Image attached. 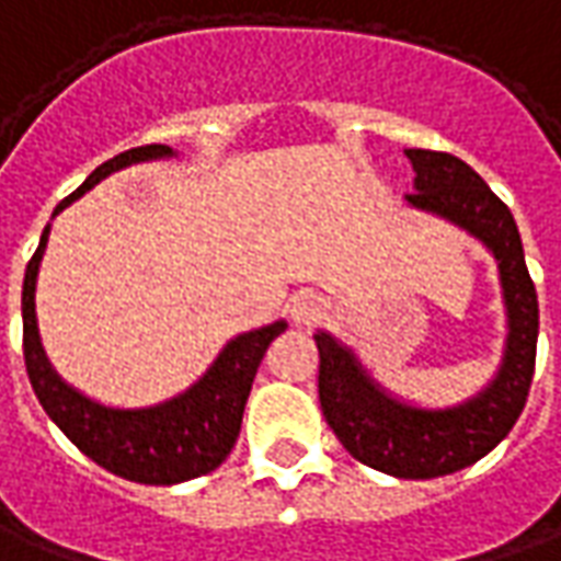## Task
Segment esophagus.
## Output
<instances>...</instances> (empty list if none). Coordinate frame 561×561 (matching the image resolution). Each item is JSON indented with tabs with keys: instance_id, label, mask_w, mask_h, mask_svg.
I'll return each instance as SVG.
<instances>
[{
	"instance_id": "obj_1",
	"label": "esophagus",
	"mask_w": 561,
	"mask_h": 561,
	"mask_svg": "<svg viewBox=\"0 0 561 561\" xmlns=\"http://www.w3.org/2000/svg\"><path fill=\"white\" fill-rule=\"evenodd\" d=\"M288 316H291L294 324H307V328H309V324L321 321V316H324V304H321L319 294L300 291L291 300V307H288Z\"/></svg>"
}]
</instances>
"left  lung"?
I'll list each match as a JSON object with an SVG mask.
<instances>
[{"label":"left lung","instance_id":"1","mask_svg":"<svg viewBox=\"0 0 561 561\" xmlns=\"http://www.w3.org/2000/svg\"><path fill=\"white\" fill-rule=\"evenodd\" d=\"M403 154L416 172L413 194L403 197L407 206L471 233L495 257L507 312L504 355L485 389L468 401L416 407L382 389L346 343L319 331V401L348 456L401 480H431L480 461L516 425L535 376L538 294L516 221L492 187L444 151L407 148Z\"/></svg>","mask_w":561,"mask_h":561}]
</instances>
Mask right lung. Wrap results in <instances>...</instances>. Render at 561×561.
<instances>
[{"label": "right lung", "mask_w": 561, "mask_h": 561, "mask_svg": "<svg viewBox=\"0 0 561 561\" xmlns=\"http://www.w3.org/2000/svg\"><path fill=\"white\" fill-rule=\"evenodd\" d=\"M163 158H175L170 145H142V148H130L117 158L105 160L103 167L90 172L76 194L62 199L54 215H60L69 203L84 197L90 187L100 185L112 172ZM48 233L50 225L42 230L38 249L26 264L21 297L23 358H26V374L33 382L35 398L45 407V413L84 456L93 458L105 471L133 483L175 485L215 471L230 456V449L240 437L242 410L249 401L261 358L288 324L279 319L227 340V346L218 352L209 370L199 376L191 389L170 401L136 407V410L90 401L88 394L72 389L50 367L42 336H38L35 282H38V267L48 249Z\"/></svg>", "instance_id": "add662e5"}]
</instances>
